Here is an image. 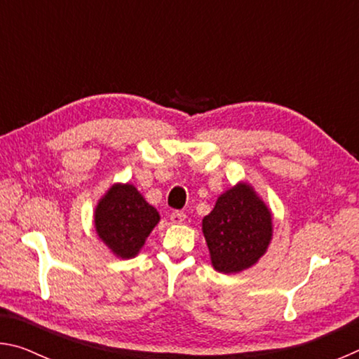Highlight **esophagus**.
Here are the masks:
<instances>
[{
    "label": "esophagus",
    "mask_w": 359,
    "mask_h": 359,
    "mask_svg": "<svg viewBox=\"0 0 359 359\" xmlns=\"http://www.w3.org/2000/svg\"><path fill=\"white\" fill-rule=\"evenodd\" d=\"M169 220H171V223H174V224H182V223H185L187 215L184 214V212L175 210L171 215H169Z\"/></svg>",
    "instance_id": "esophagus-1"
}]
</instances>
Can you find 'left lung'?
<instances>
[{
  "label": "left lung",
  "mask_w": 359,
  "mask_h": 359,
  "mask_svg": "<svg viewBox=\"0 0 359 359\" xmlns=\"http://www.w3.org/2000/svg\"><path fill=\"white\" fill-rule=\"evenodd\" d=\"M210 264L223 274H239L264 257L274 236L272 210L255 188L241 180L217 198L203 218Z\"/></svg>",
  "instance_id": "left-lung-1"
}]
</instances>
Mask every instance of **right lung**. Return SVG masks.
Instances as JSON below:
<instances>
[{
  "mask_svg": "<svg viewBox=\"0 0 359 359\" xmlns=\"http://www.w3.org/2000/svg\"><path fill=\"white\" fill-rule=\"evenodd\" d=\"M158 223V210L130 182H117L109 187L93 210V224L100 241L114 257L121 259L137 257Z\"/></svg>",
  "mask_w": 359,
  "mask_h": 359,
  "instance_id": "add662e5",
  "label": "right lung"
}]
</instances>
